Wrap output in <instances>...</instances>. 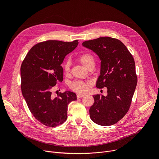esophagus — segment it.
I'll use <instances>...</instances> for the list:
<instances>
[{"instance_id":"1","label":"esophagus","mask_w":159,"mask_h":159,"mask_svg":"<svg viewBox=\"0 0 159 159\" xmlns=\"http://www.w3.org/2000/svg\"><path fill=\"white\" fill-rule=\"evenodd\" d=\"M84 94H77V98H82V97H84Z\"/></svg>"}]
</instances>
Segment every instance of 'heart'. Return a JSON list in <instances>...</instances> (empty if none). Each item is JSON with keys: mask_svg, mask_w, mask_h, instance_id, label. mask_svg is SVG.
<instances>
[{"mask_svg": "<svg viewBox=\"0 0 159 159\" xmlns=\"http://www.w3.org/2000/svg\"><path fill=\"white\" fill-rule=\"evenodd\" d=\"M79 61L86 68L89 66V65L92 63H94V59L92 55L89 53H84L80 55L78 58ZM70 63L69 60H66L63 65V71L65 74H69L70 72ZM90 82L89 81H84L80 80H77L70 82L69 85V88L73 90V91L79 93V94H84L86 93L88 89V87L90 85Z\"/></svg>", "mask_w": 159, "mask_h": 159, "instance_id": "obj_1", "label": "heart"}]
</instances>
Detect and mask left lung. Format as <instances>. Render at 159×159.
<instances>
[{
	"label": "left lung",
	"instance_id": "left-lung-1",
	"mask_svg": "<svg viewBox=\"0 0 159 159\" xmlns=\"http://www.w3.org/2000/svg\"><path fill=\"white\" fill-rule=\"evenodd\" d=\"M82 45L100 58L101 75L96 87L107 89L106 97L94 95L90 117L99 125H112L125 116L131 103L137 84L134 58L125 45L116 38L102 36L85 41Z\"/></svg>",
	"mask_w": 159,
	"mask_h": 159
}]
</instances>
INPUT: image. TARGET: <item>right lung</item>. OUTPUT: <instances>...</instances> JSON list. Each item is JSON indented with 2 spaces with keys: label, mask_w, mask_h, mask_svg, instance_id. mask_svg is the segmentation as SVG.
<instances>
[{
  "label": "right lung",
  "mask_w": 159,
  "mask_h": 159,
  "mask_svg": "<svg viewBox=\"0 0 159 159\" xmlns=\"http://www.w3.org/2000/svg\"><path fill=\"white\" fill-rule=\"evenodd\" d=\"M78 40L64 42L48 40L30 49L20 66L21 91L33 116L48 127L63 124L67 119L69 104L77 99L76 94L67 91L52 97V89L62 82L61 66L65 56L78 45Z\"/></svg>",
  "instance_id": "obj_1"
}]
</instances>
